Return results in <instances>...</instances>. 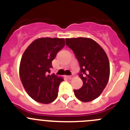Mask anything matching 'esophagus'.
I'll list each match as a JSON object with an SVG mask.
<instances>
[{"label":"esophagus","mask_w":130,"mask_h":130,"mask_svg":"<svg viewBox=\"0 0 130 130\" xmlns=\"http://www.w3.org/2000/svg\"><path fill=\"white\" fill-rule=\"evenodd\" d=\"M68 78L69 79H71L72 78V75H68Z\"/></svg>","instance_id":"1"}]
</instances>
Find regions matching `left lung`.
<instances>
[{
    "label": "left lung",
    "instance_id": "left-lung-1",
    "mask_svg": "<svg viewBox=\"0 0 130 130\" xmlns=\"http://www.w3.org/2000/svg\"><path fill=\"white\" fill-rule=\"evenodd\" d=\"M66 44L79 62V76L83 82L81 88L74 90V94L81 102L94 100L102 94L109 81L110 66L107 56L102 47L90 38H66Z\"/></svg>",
    "mask_w": 130,
    "mask_h": 130
}]
</instances>
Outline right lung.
Masks as SVG:
<instances>
[{
  "label": "right lung",
  "instance_id": "add662e5",
  "mask_svg": "<svg viewBox=\"0 0 130 130\" xmlns=\"http://www.w3.org/2000/svg\"><path fill=\"white\" fill-rule=\"evenodd\" d=\"M64 45V38H42L31 43L23 55L21 81L28 94L39 103L49 104L58 96L60 83L64 79L50 73L52 61Z\"/></svg>",
  "mask_w": 130,
  "mask_h": 130
}]
</instances>
